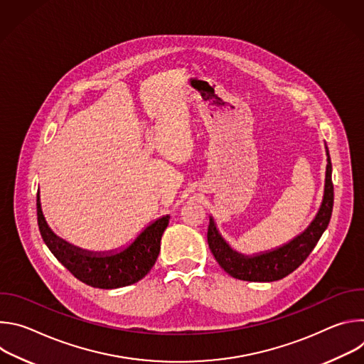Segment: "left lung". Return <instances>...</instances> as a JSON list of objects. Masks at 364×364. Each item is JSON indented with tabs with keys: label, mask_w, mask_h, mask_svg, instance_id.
<instances>
[{
	"label": "left lung",
	"mask_w": 364,
	"mask_h": 364,
	"mask_svg": "<svg viewBox=\"0 0 364 364\" xmlns=\"http://www.w3.org/2000/svg\"><path fill=\"white\" fill-rule=\"evenodd\" d=\"M327 152V168H326V184H324V196L320 209L309 223V226L295 236L288 243L275 247L272 250L255 253V255H243L233 250L229 243L222 237L220 232L216 228L213 218L210 216L209 229H207V243L218 261V264L228 272L230 277L242 281L250 282H272L285 278L291 272H294L308 255L313 252L317 242L326 232L334 203V188L331 181V160L328 148L326 145Z\"/></svg>",
	"instance_id": "left-lung-1"
}]
</instances>
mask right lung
<instances>
[{
    "label": "right lung",
    "mask_w": 364,
    "mask_h": 364,
    "mask_svg": "<svg viewBox=\"0 0 364 364\" xmlns=\"http://www.w3.org/2000/svg\"><path fill=\"white\" fill-rule=\"evenodd\" d=\"M37 222L44 243L70 274L93 288L114 289L132 285L151 271L159 257L170 216L154 220L128 246L111 252L86 250L55 235L41 212L40 191H37Z\"/></svg>",
    "instance_id": "right-lung-1"
}]
</instances>
